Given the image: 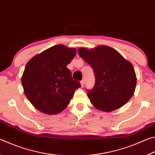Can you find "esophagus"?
I'll use <instances>...</instances> for the list:
<instances>
[{
    "label": "esophagus",
    "mask_w": 155,
    "mask_h": 155,
    "mask_svg": "<svg viewBox=\"0 0 155 155\" xmlns=\"http://www.w3.org/2000/svg\"><path fill=\"white\" fill-rule=\"evenodd\" d=\"M84 84H85V81H84V80L81 81V87H83V86H84Z\"/></svg>",
    "instance_id": "obj_1"
}]
</instances>
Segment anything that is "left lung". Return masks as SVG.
<instances>
[{
	"instance_id": "obj_1",
	"label": "left lung",
	"mask_w": 155,
	"mask_h": 155,
	"mask_svg": "<svg viewBox=\"0 0 155 155\" xmlns=\"http://www.w3.org/2000/svg\"><path fill=\"white\" fill-rule=\"evenodd\" d=\"M79 56L94 70L95 84L87 90L91 103L97 109L112 111L129 101L137 78L133 65L111 47L100 46L78 50Z\"/></svg>"
}]
</instances>
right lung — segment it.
Instances as JSON below:
<instances>
[{"instance_id":"add662e5","label":"right lung","mask_w":155,"mask_h":155,"mask_svg":"<svg viewBox=\"0 0 155 155\" xmlns=\"http://www.w3.org/2000/svg\"><path fill=\"white\" fill-rule=\"evenodd\" d=\"M76 52L77 49L59 44L33 57L26 65L22 87L25 96L39 111L48 115L61 112L81 87L66 67Z\"/></svg>"}]
</instances>
